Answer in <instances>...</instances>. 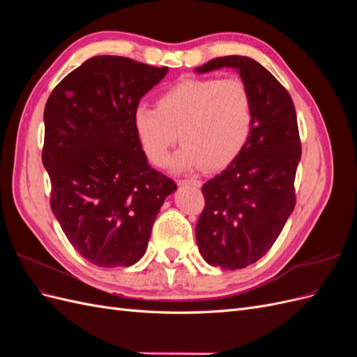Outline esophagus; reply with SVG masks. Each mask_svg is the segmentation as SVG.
Returning <instances> with one entry per match:
<instances>
[{
    "label": "esophagus",
    "instance_id": "esophagus-1",
    "mask_svg": "<svg viewBox=\"0 0 357 357\" xmlns=\"http://www.w3.org/2000/svg\"><path fill=\"white\" fill-rule=\"evenodd\" d=\"M180 186H193V188H201L202 183L199 180H193V178H188V180H178L177 181Z\"/></svg>",
    "mask_w": 357,
    "mask_h": 357
}]
</instances>
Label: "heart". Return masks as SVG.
I'll list each match as a JSON object with an SVG mask.
<instances>
[{
  "label": "heart",
  "instance_id": "b5f03b06",
  "mask_svg": "<svg viewBox=\"0 0 357 357\" xmlns=\"http://www.w3.org/2000/svg\"><path fill=\"white\" fill-rule=\"evenodd\" d=\"M132 126L150 164H164L178 132L183 146L172 168L218 171L232 164L250 137L252 93L240 77H186L158 96L156 109L138 105Z\"/></svg>",
  "mask_w": 357,
  "mask_h": 357
}]
</instances>
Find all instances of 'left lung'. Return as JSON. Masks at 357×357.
<instances>
[{"label": "left lung", "mask_w": 357, "mask_h": 357, "mask_svg": "<svg viewBox=\"0 0 357 357\" xmlns=\"http://www.w3.org/2000/svg\"><path fill=\"white\" fill-rule=\"evenodd\" d=\"M231 67L253 100V126L243 152L202 186L205 207L197 244L205 262L240 269L273 247L295 208L301 139L291 96L261 63L247 56L214 58L197 73Z\"/></svg>", "instance_id": "1"}]
</instances>
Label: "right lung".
I'll list each match as a JSON object with an SVG mask.
<instances>
[{
	"instance_id": "obj_1",
	"label": "right lung",
	"mask_w": 357,
	"mask_h": 357,
	"mask_svg": "<svg viewBox=\"0 0 357 357\" xmlns=\"http://www.w3.org/2000/svg\"><path fill=\"white\" fill-rule=\"evenodd\" d=\"M167 73L123 56H93L46 102L41 158L50 207L71 245L93 265L138 262L162 204L177 189L149 165L132 126L139 100Z\"/></svg>"
}]
</instances>
